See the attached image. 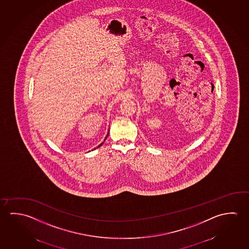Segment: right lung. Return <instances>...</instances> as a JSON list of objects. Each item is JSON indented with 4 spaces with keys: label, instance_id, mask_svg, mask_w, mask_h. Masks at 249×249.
<instances>
[{
    "label": "right lung",
    "instance_id": "add662e5",
    "mask_svg": "<svg viewBox=\"0 0 249 249\" xmlns=\"http://www.w3.org/2000/svg\"><path fill=\"white\" fill-rule=\"evenodd\" d=\"M107 136H108V133H107ZM107 136H106V138H105V140H106V139H107ZM105 140H104V142H105ZM102 144H103V142L101 143V144H100V145H99L98 147H101V146H102Z\"/></svg>",
    "mask_w": 249,
    "mask_h": 249
}]
</instances>
